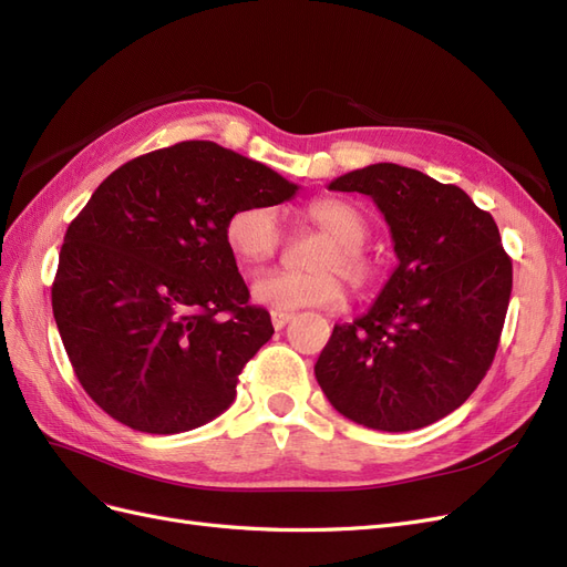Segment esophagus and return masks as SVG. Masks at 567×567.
Segmentation results:
<instances>
[{
  "instance_id": "esophagus-1",
  "label": "esophagus",
  "mask_w": 567,
  "mask_h": 567,
  "mask_svg": "<svg viewBox=\"0 0 567 567\" xmlns=\"http://www.w3.org/2000/svg\"><path fill=\"white\" fill-rule=\"evenodd\" d=\"M290 319H293V315H290V312H271V323H274V329H277V331H281Z\"/></svg>"
}]
</instances>
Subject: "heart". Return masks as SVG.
<instances>
[{"instance_id": "obj_1", "label": "heart", "mask_w": 567, "mask_h": 567, "mask_svg": "<svg viewBox=\"0 0 567 567\" xmlns=\"http://www.w3.org/2000/svg\"><path fill=\"white\" fill-rule=\"evenodd\" d=\"M307 219L329 236L312 257V271H262L252 279V298L271 310L290 312L302 307H333L346 296V286L367 290L375 279V262L364 250L369 219L354 203L321 198L310 203ZM225 241L241 265L255 267L271 260L284 244L279 213L269 205H246L231 213L225 225Z\"/></svg>"}]
</instances>
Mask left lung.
I'll list each match as a JSON object with an SVG mask.
<instances>
[{
	"label": "left lung",
	"instance_id": "1",
	"mask_svg": "<svg viewBox=\"0 0 567 567\" xmlns=\"http://www.w3.org/2000/svg\"><path fill=\"white\" fill-rule=\"evenodd\" d=\"M329 188L373 198L400 265L367 315L333 326L317 381L359 425H431L471 398L499 348L513 267L496 221L463 188L394 163L354 169Z\"/></svg>",
	"mask_w": 567,
	"mask_h": 567
}]
</instances>
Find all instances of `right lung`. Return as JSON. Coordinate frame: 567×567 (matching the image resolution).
Returning a JSON list of instances; mask_svg holds the SVG:
<instances>
[{
	"mask_svg": "<svg viewBox=\"0 0 567 567\" xmlns=\"http://www.w3.org/2000/svg\"><path fill=\"white\" fill-rule=\"evenodd\" d=\"M298 188L213 142L151 151L99 184L65 231L51 307L78 381L109 416L175 435L229 409L274 326L248 302L225 225Z\"/></svg>",
	"mask_w": 567,
	"mask_h": 567,
	"instance_id": "1",
	"label": "right lung"
}]
</instances>
